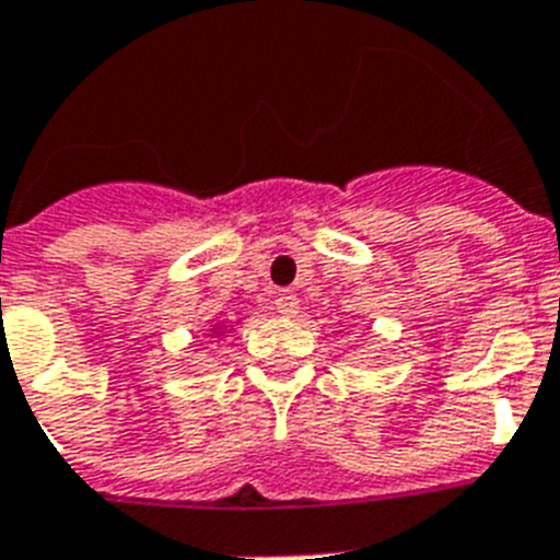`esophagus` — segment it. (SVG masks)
Wrapping results in <instances>:
<instances>
[{
    "instance_id": "1",
    "label": "esophagus",
    "mask_w": 560,
    "mask_h": 560,
    "mask_svg": "<svg viewBox=\"0 0 560 560\" xmlns=\"http://www.w3.org/2000/svg\"><path fill=\"white\" fill-rule=\"evenodd\" d=\"M272 307H276V313H281V316H293V313L299 311V295H295L293 290H279L276 299H272Z\"/></svg>"
}]
</instances>
